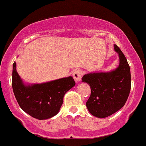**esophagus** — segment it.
Segmentation results:
<instances>
[{
    "mask_svg": "<svg viewBox=\"0 0 146 146\" xmlns=\"http://www.w3.org/2000/svg\"><path fill=\"white\" fill-rule=\"evenodd\" d=\"M82 72L81 70H76L73 73V78L74 81L76 82H80L81 81V78L82 76Z\"/></svg>",
    "mask_w": 146,
    "mask_h": 146,
    "instance_id": "34e87169",
    "label": "esophagus"
}]
</instances>
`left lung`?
<instances>
[{
    "mask_svg": "<svg viewBox=\"0 0 146 146\" xmlns=\"http://www.w3.org/2000/svg\"><path fill=\"white\" fill-rule=\"evenodd\" d=\"M119 65L115 70L85 74L82 81L89 84L91 94L86 103L88 111L98 118H106L125 105L131 88L130 69L123 53L114 44Z\"/></svg>",
    "mask_w": 146,
    "mask_h": 146,
    "instance_id": "1",
    "label": "left lung"
}]
</instances>
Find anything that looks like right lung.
Wrapping results in <instances>:
<instances>
[{"label":"right lung","mask_w":146,"mask_h":146,"mask_svg":"<svg viewBox=\"0 0 146 146\" xmlns=\"http://www.w3.org/2000/svg\"><path fill=\"white\" fill-rule=\"evenodd\" d=\"M12 88L21 109L31 117L39 119H50L59 112L63 96L75 86L72 76L43 83L25 84L13 64Z\"/></svg>","instance_id":"obj_1"}]
</instances>
